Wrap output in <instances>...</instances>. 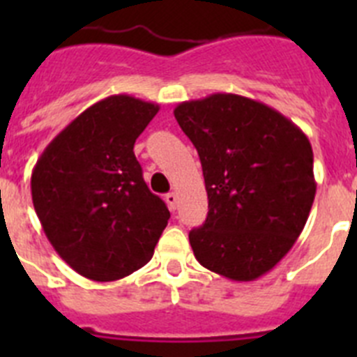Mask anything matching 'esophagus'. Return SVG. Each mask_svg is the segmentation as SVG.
I'll use <instances>...</instances> for the list:
<instances>
[{
    "label": "esophagus",
    "instance_id": "34e87169",
    "mask_svg": "<svg viewBox=\"0 0 357 357\" xmlns=\"http://www.w3.org/2000/svg\"><path fill=\"white\" fill-rule=\"evenodd\" d=\"M164 200H166V204H168V207L172 211L176 209V195L175 193H168L166 197H164Z\"/></svg>",
    "mask_w": 357,
    "mask_h": 357
}]
</instances>
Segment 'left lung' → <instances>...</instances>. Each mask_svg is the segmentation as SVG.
I'll return each mask as SVG.
<instances>
[{
	"label": "left lung",
	"instance_id": "obj_1",
	"mask_svg": "<svg viewBox=\"0 0 357 357\" xmlns=\"http://www.w3.org/2000/svg\"><path fill=\"white\" fill-rule=\"evenodd\" d=\"M195 144L209 213L189 232L195 257L230 280H255L295 245L313 206V150L272 107L216 93L173 110Z\"/></svg>",
	"mask_w": 357,
	"mask_h": 357
}]
</instances>
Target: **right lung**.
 <instances>
[{"instance_id": "obj_1", "label": "right lung", "mask_w": 357, "mask_h": 357, "mask_svg": "<svg viewBox=\"0 0 357 357\" xmlns=\"http://www.w3.org/2000/svg\"><path fill=\"white\" fill-rule=\"evenodd\" d=\"M157 103L114 94L85 109L46 146L31 200L56 254L80 275L109 282L148 263L169 211L148 189L135 139Z\"/></svg>"}]
</instances>
